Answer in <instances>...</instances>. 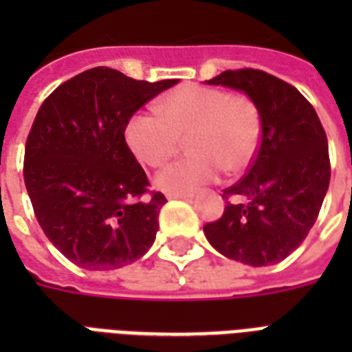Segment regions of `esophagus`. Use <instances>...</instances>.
<instances>
[{
  "label": "esophagus",
  "instance_id": "esophagus-1",
  "mask_svg": "<svg viewBox=\"0 0 352 352\" xmlns=\"http://www.w3.org/2000/svg\"><path fill=\"white\" fill-rule=\"evenodd\" d=\"M191 193H168V199H191Z\"/></svg>",
  "mask_w": 352,
  "mask_h": 352
}]
</instances>
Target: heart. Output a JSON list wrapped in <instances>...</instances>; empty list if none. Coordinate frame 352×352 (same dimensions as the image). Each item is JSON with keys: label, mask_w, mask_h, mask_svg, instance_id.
Instances as JSON below:
<instances>
[{"label": "heart", "mask_w": 352, "mask_h": 352, "mask_svg": "<svg viewBox=\"0 0 352 352\" xmlns=\"http://www.w3.org/2000/svg\"><path fill=\"white\" fill-rule=\"evenodd\" d=\"M157 116L133 113L124 139L133 155L151 168L162 166L188 139V159L173 162L157 175L168 193H191L213 182L224 168L239 173L255 159L262 139V117L245 94L222 88L182 85L155 101Z\"/></svg>", "instance_id": "heart-1"}]
</instances>
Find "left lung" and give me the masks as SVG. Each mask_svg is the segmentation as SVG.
<instances>
[{
  "label": "left lung",
  "mask_w": 352,
  "mask_h": 352,
  "mask_svg": "<svg viewBox=\"0 0 352 352\" xmlns=\"http://www.w3.org/2000/svg\"><path fill=\"white\" fill-rule=\"evenodd\" d=\"M206 82L242 90L262 117L255 159L241 181L224 190V213L204 226L206 239L219 253L242 264H278L304 242L329 188L324 126L293 85L264 70H226Z\"/></svg>",
  "instance_id": "8db88e82"
}]
</instances>
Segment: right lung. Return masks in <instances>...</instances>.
Segmentation results:
<instances>
[{
	"instance_id": "right-lung-1",
	"label": "right lung",
	"mask_w": 352,
	"mask_h": 352,
	"mask_svg": "<svg viewBox=\"0 0 352 352\" xmlns=\"http://www.w3.org/2000/svg\"><path fill=\"white\" fill-rule=\"evenodd\" d=\"M175 82L96 67L59 85L37 111L25 144V186L48 241L82 270L128 265L155 241L168 201L150 190L124 126Z\"/></svg>"
}]
</instances>
